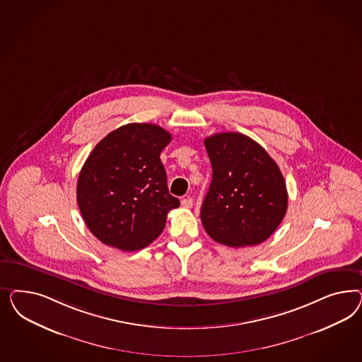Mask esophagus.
Segmentation results:
<instances>
[{
    "instance_id": "34e87169",
    "label": "esophagus",
    "mask_w": 362,
    "mask_h": 362,
    "mask_svg": "<svg viewBox=\"0 0 362 362\" xmlns=\"http://www.w3.org/2000/svg\"><path fill=\"white\" fill-rule=\"evenodd\" d=\"M182 206H183L185 209H191V207L194 206L192 197H185V199H182Z\"/></svg>"
}]
</instances>
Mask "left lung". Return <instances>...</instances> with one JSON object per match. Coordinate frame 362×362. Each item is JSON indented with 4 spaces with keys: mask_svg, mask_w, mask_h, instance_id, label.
Segmentation results:
<instances>
[{
    "mask_svg": "<svg viewBox=\"0 0 362 362\" xmlns=\"http://www.w3.org/2000/svg\"><path fill=\"white\" fill-rule=\"evenodd\" d=\"M212 180L200 219L209 236L228 247L267 240L288 207L284 177L259 143L239 132H220L204 139Z\"/></svg>",
    "mask_w": 362,
    "mask_h": 362,
    "instance_id": "1",
    "label": "left lung"
}]
</instances>
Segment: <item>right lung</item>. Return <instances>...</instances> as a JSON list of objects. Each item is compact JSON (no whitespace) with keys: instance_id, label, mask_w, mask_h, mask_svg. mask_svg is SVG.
I'll return each mask as SVG.
<instances>
[{"instance_id":"obj_1","label":"right lung","mask_w":362,"mask_h":362,"mask_svg":"<svg viewBox=\"0 0 362 362\" xmlns=\"http://www.w3.org/2000/svg\"><path fill=\"white\" fill-rule=\"evenodd\" d=\"M171 134L151 123H129L94 147L77 183L81 215L103 244L142 250L165 228L180 202L168 192L160 153Z\"/></svg>"}]
</instances>
